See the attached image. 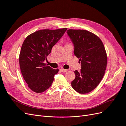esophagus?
Masks as SVG:
<instances>
[{"instance_id":"obj_1","label":"esophagus","mask_w":126,"mask_h":126,"mask_svg":"<svg viewBox=\"0 0 126 126\" xmlns=\"http://www.w3.org/2000/svg\"><path fill=\"white\" fill-rule=\"evenodd\" d=\"M60 70L61 72H65L68 71L67 69H63V68H62V69H60Z\"/></svg>"}]
</instances>
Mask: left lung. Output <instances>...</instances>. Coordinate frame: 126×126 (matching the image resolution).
I'll list each match as a JSON object with an SVG mask.
<instances>
[{
    "instance_id": "8db88e82",
    "label": "left lung",
    "mask_w": 126,
    "mask_h": 126,
    "mask_svg": "<svg viewBox=\"0 0 126 126\" xmlns=\"http://www.w3.org/2000/svg\"><path fill=\"white\" fill-rule=\"evenodd\" d=\"M74 46V53L81 63V69L75 71L71 86L80 94H87L99 84L104 77L107 57L104 44L96 35L85 30L67 32Z\"/></svg>"
}]
</instances>
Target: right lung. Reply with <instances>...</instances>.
<instances>
[{
	"instance_id": "obj_1",
	"label": "right lung",
	"mask_w": 126,
	"mask_h": 126,
	"mask_svg": "<svg viewBox=\"0 0 126 126\" xmlns=\"http://www.w3.org/2000/svg\"><path fill=\"white\" fill-rule=\"evenodd\" d=\"M67 29L40 30L27 37L22 44L19 55L20 70L29 88L34 92L41 93L48 89L58 72V69H52L44 62Z\"/></svg>"
}]
</instances>
